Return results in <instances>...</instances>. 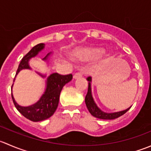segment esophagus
<instances>
[{
    "instance_id": "1",
    "label": "esophagus",
    "mask_w": 151,
    "mask_h": 151,
    "mask_svg": "<svg viewBox=\"0 0 151 151\" xmlns=\"http://www.w3.org/2000/svg\"><path fill=\"white\" fill-rule=\"evenodd\" d=\"M82 73H80V72H77V73H76L75 74H74V76H73V78L74 79H78V78H80V77H82Z\"/></svg>"
}]
</instances>
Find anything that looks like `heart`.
I'll list each match as a JSON object with an SVG mask.
<instances>
[{"mask_svg": "<svg viewBox=\"0 0 151 151\" xmlns=\"http://www.w3.org/2000/svg\"><path fill=\"white\" fill-rule=\"evenodd\" d=\"M101 52L102 50L99 48H79L73 52L71 56L77 61H87L96 57Z\"/></svg>", "mask_w": 151, "mask_h": 151, "instance_id": "heart-1", "label": "heart"}]
</instances>
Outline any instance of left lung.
Returning a JSON list of instances; mask_svg holds the SVG:
<instances>
[{"mask_svg":"<svg viewBox=\"0 0 151 151\" xmlns=\"http://www.w3.org/2000/svg\"><path fill=\"white\" fill-rule=\"evenodd\" d=\"M87 80L88 81V89L87 95L85 96V104H86L87 108H88V111L90 113L93 115V116L96 117L99 119H104V120H112L115 119V118H119L120 116L123 115V114L126 113L128 110L131 108L129 107L123 111H120V112H105L104 111L101 110L96 102L94 101L93 98L92 96V91H91V82H92V77H88L87 78Z\"/></svg>","mask_w":151,"mask_h":151,"instance_id":"1","label":"left lung"}]
</instances>
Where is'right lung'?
Instances as JSON below:
<instances>
[{"label":"right lung","mask_w":151,"mask_h":151,"mask_svg":"<svg viewBox=\"0 0 151 151\" xmlns=\"http://www.w3.org/2000/svg\"><path fill=\"white\" fill-rule=\"evenodd\" d=\"M45 45V44L43 43L36 45L22 58V60L18 66L16 76L21 70L31 69L30 65H29V60L32 58L37 56L38 54L42 50H44ZM51 54L52 52L48 53L42 60L47 61ZM37 73L43 78L46 77V75H44L39 72ZM71 80H72V74L61 75L58 73H53V74H50L49 77H47L46 80V88H45V92L35 104L28 106H20L16 102L13 96V94L12 93V100H13L15 107L24 117L33 122H38V121L46 120L47 118H50L55 113L58 106L60 92H61L63 86Z\"/></svg>","instance_id":"add662e5"}]
</instances>
